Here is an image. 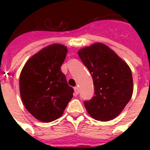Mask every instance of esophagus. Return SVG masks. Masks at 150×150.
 Segmentation results:
<instances>
[{"mask_svg":"<svg viewBox=\"0 0 150 150\" xmlns=\"http://www.w3.org/2000/svg\"><path fill=\"white\" fill-rule=\"evenodd\" d=\"M74 91H75V96H77L78 94H79V89H78V87H75L74 88Z\"/></svg>","mask_w":150,"mask_h":150,"instance_id":"esophagus-1","label":"esophagus"}]
</instances>
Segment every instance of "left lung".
I'll return each mask as SVG.
<instances>
[{"instance_id": "obj_1", "label": "left lung", "mask_w": 150, "mask_h": 150, "mask_svg": "<svg viewBox=\"0 0 150 150\" xmlns=\"http://www.w3.org/2000/svg\"><path fill=\"white\" fill-rule=\"evenodd\" d=\"M79 56L89 69L95 88L94 96L84 101L87 112L97 121L115 118L132 96L130 68L107 46L100 43L81 49Z\"/></svg>"}]
</instances>
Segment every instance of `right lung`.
Listing matches in <instances>:
<instances>
[{
	"instance_id": "right-lung-1",
	"label": "right lung",
	"mask_w": 150,
	"mask_h": 150,
	"mask_svg": "<svg viewBox=\"0 0 150 150\" xmlns=\"http://www.w3.org/2000/svg\"><path fill=\"white\" fill-rule=\"evenodd\" d=\"M67 52L61 44L48 46L29 58L21 71V98L39 121L50 122L60 117L73 97L74 89L61 71Z\"/></svg>"
}]
</instances>
